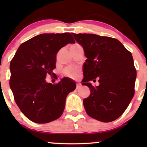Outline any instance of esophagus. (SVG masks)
Returning <instances> with one entry per match:
<instances>
[{
	"label": "esophagus",
	"mask_w": 147,
	"mask_h": 147,
	"mask_svg": "<svg viewBox=\"0 0 147 147\" xmlns=\"http://www.w3.org/2000/svg\"><path fill=\"white\" fill-rule=\"evenodd\" d=\"M81 84H78L77 86H76V89H79V88H81Z\"/></svg>",
	"instance_id": "34e87169"
}]
</instances>
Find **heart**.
Instances as JSON below:
<instances>
[{
	"mask_svg": "<svg viewBox=\"0 0 147 147\" xmlns=\"http://www.w3.org/2000/svg\"><path fill=\"white\" fill-rule=\"evenodd\" d=\"M63 71L66 76L71 78H74L77 76L78 73H79V69L78 67H74V66H69V67L65 68Z\"/></svg>",
	"mask_w": 147,
	"mask_h": 147,
	"instance_id": "heart-1",
	"label": "heart"
}]
</instances>
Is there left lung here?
Masks as SVG:
<instances>
[{
	"instance_id": "obj_1",
	"label": "left lung",
	"mask_w": 147,
	"mask_h": 147,
	"mask_svg": "<svg viewBox=\"0 0 147 147\" xmlns=\"http://www.w3.org/2000/svg\"><path fill=\"white\" fill-rule=\"evenodd\" d=\"M71 34L87 58L82 84L91 93L83 100L86 111L99 121H114L124 113L134 94L136 71L132 54L114 38ZM96 78L99 86L94 87L89 82Z\"/></svg>"
}]
</instances>
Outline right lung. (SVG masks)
<instances>
[{"label":"right lung","instance_id":"right-lung-1","mask_svg":"<svg viewBox=\"0 0 147 147\" xmlns=\"http://www.w3.org/2000/svg\"><path fill=\"white\" fill-rule=\"evenodd\" d=\"M74 43L69 33L41 34L22 43L11 60L10 88L22 113L32 122L47 123L63 113L66 97L76 89V82L63 78L53 85L45 78L56 67L59 50Z\"/></svg>","mask_w":147,"mask_h":147}]
</instances>
